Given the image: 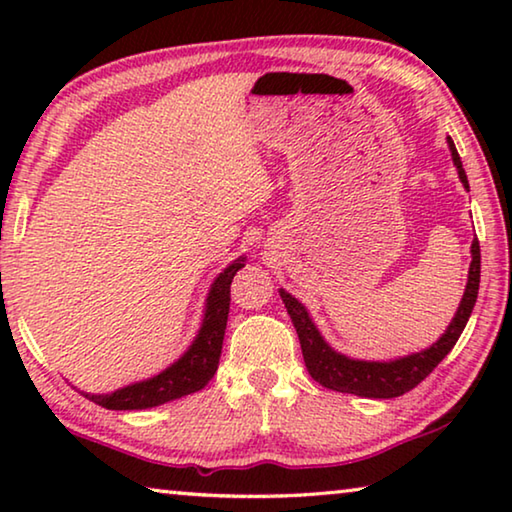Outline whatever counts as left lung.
<instances>
[{"instance_id":"1","label":"left lung","mask_w":512,"mask_h":512,"mask_svg":"<svg viewBox=\"0 0 512 512\" xmlns=\"http://www.w3.org/2000/svg\"><path fill=\"white\" fill-rule=\"evenodd\" d=\"M449 151H452L454 167L458 171V178H461L463 187L470 192V183H467L461 155H458L452 137H447ZM472 262L470 271H467V284L465 293L461 298V305H458L452 323L447 325L445 334L440 336L436 343H431L429 348L420 352L406 354V357L388 359V361H363V359H352L345 357V354L336 352L332 345H329L323 334L318 332L314 320H311L307 307L302 305L298 298H293L289 291L280 289V298L287 307L291 323L296 327L302 357H305V366L309 375L314 377L318 384L325 388H332V391L339 393H350L359 397H372V400H391V397H400L409 393L420 381L429 375V372L443 361L449 350L454 348L458 336L463 334V329L470 320V314L476 302V293H479V282H481V248L479 241H472Z\"/></svg>"}]
</instances>
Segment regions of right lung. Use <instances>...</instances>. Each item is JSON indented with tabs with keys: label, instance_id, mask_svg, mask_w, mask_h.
<instances>
[{
	"label": "right lung",
	"instance_id": "add662e5",
	"mask_svg": "<svg viewBox=\"0 0 512 512\" xmlns=\"http://www.w3.org/2000/svg\"><path fill=\"white\" fill-rule=\"evenodd\" d=\"M244 266L246 257H237L235 262H230L216 275L205 300L201 329H198L192 345L183 352V357L149 379L133 381V384L117 388L112 393L83 395L94 404L110 411H140L153 409V406L167 404L171 400H178V397L192 395L205 388L207 381L214 377L216 368H219L225 323H228L230 314L232 277Z\"/></svg>",
	"mask_w": 512,
	"mask_h": 512
}]
</instances>
